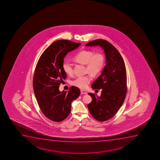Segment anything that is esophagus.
I'll use <instances>...</instances> for the list:
<instances>
[{"label": "esophagus", "instance_id": "esophagus-1", "mask_svg": "<svg viewBox=\"0 0 160 160\" xmlns=\"http://www.w3.org/2000/svg\"><path fill=\"white\" fill-rule=\"evenodd\" d=\"M81 94H86L87 92L86 90H81Z\"/></svg>", "mask_w": 160, "mask_h": 160}]
</instances>
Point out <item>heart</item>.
I'll return each instance as SVG.
<instances>
[{
  "mask_svg": "<svg viewBox=\"0 0 160 160\" xmlns=\"http://www.w3.org/2000/svg\"><path fill=\"white\" fill-rule=\"evenodd\" d=\"M74 59L75 61L86 65V72L91 75H96L101 71L104 64V58L103 55L96 53H94L89 50L80 51L75 55ZM63 70L68 75H71L73 73V65L70 60L64 61L62 64ZM91 78L90 75L79 77L72 82V84L80 88H86Z\"/></svg>",
  "mask_w": 160,
  "mask_h": 160,
  "instance_id": "obj_1",
  "label": "heart"
}]
</instances>
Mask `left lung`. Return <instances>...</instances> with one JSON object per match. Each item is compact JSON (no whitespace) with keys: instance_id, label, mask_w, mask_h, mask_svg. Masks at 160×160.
Here are the masks:
<instances>
[{"instance_id":"1","label":"left lung","mask_w":160,"mask_h":160,"mask_svg":"<svg viewBox=\"0 0 160 160\" xmlns=\"http://www.w3.org/2000/svg\"><path fill=\"white\" fill-rule=\"evenodd\" d=\"M99 46L103 50L105 65L101 75L92 83L93 89H102L101 96L88 93L92 101L88 104L90 114L99 122L112 118L122 105L127 92V76L124 60L117 49L109 42L99 39L86 44Z\"/></svg>"}]
</instances>
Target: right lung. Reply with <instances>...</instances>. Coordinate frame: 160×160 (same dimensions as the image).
Returning a JSON list of instances; mask_svg holds the SVG:
<instances>
[{
    "instance_id": "1",
    "label": "right lung",
    "mask_w": 160,
    "mask_h": 160,
    "mask_svg": "<svg viewBox=\"0 0 160 160\" xmlns=\"http://www.w3.org/2000/svg\"><path fill=\"white\" fill-rule=\"evenodd\" d=\"M81 43L68 40H58L45 49L36 65L33 88L38 104L44 115L56 122L67 118L71 110V103L80 95L78 87L72 86L68 92H60V83L66 74L63 70L64 57Z\"/></svg>"
}]
</instances>
